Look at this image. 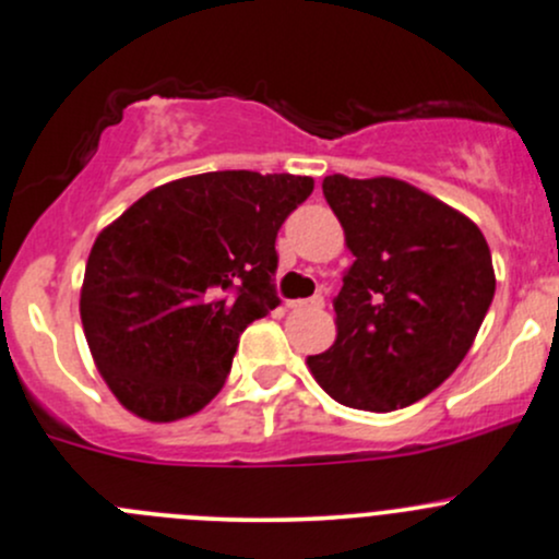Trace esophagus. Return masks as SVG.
Instances as JSON below:
<instances>
[{"mask_svg": "<svg viewBox=\"0 0 559 559\" xmlns=\"http://www.w3.org/2000/svg\"><path fill=\"white\" fill-rule=\"evenodd\" d=\"M287 306H290V309H314V311H320L322 306H325V298L311 296V298H306V301H290Z\"/></svg>", "mask_w": 559, "mask_h": 559, "instance_id": "obj_1", "label": "esophagus"}]
</instances>
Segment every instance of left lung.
<instances>
[{
    "label": "left lung",
    "mask_w": 559,
    "mask_h": 559,
    "mask_svg": "<svg viewBox=\"0 0 559 559\" xmlns=\"http://www.w3.org/2000/svg\"><path fill=\"white\" fill-rule=\"evenodd\" d=\"M322 194L354 263L335 296L338 335L309 357L335 402L370 413L435 392L472 349L496 293L483 231L397 178L328 176Z\"/></svg>",
    "instance_id": "obj_1"
}]
</instances>
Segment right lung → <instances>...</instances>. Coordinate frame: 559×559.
I'll use <instances>...</instances> for the list:
<instances>
[{"instance_id": "right-lung-1", "label": "right lung", "mask_w": 559, "mask_h": 559, "mask_svg": "<svg viewBox=\"0 0 559 559\" xmlns=\"http://www.w3.org/2000/svg\"><path fill=\"white\" fill-rule=\"evenodd\" d=\"M306 176L218 170L148 191L95 239L80 314L114 397L178 421L224 386L239 335L277 309L280 226Z\"/></svg>"}]
</instances>
